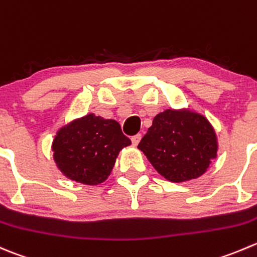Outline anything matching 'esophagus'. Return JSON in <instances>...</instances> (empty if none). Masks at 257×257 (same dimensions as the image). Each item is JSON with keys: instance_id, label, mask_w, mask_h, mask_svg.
I'll return each mask as SVG.
<instances>
[{"instance_id": "esophagus-1", "label": "esophagus", "mask_w": 257, "mask_h": 257, "mask_svg": "<svg viewBox=\"0 0 257 257\" xmlns=\"http://www.w3.org/2000/svg\"><path fill=\"white\" fill-rule=\"evenodd\" d=\"M141 139H142V134H137V136L132 137V143H133V146H138Z\"/></svg>"}]
</instances>
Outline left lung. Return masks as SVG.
I'll use <instances>...</instances> for the list:
<instances>
[{
	"label": "left lung",
	"mask_w": 257,
	"mask_h": 257,
	"mask_svg": "<svg viewBox=\"0 0 257 257\" xmlns=\"http://www.w3.org/2000/svg\"><path fill=\"white\" fill-rule=\"evenodd\" d=\"M138 148L171 182L198 178L217 157V137L207 118L195 111L167 109L157 114Z\"/></svg>",
	"instance_id": "8db88e82"
}]
</instances>
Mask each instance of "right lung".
I'll return each mask as SVG.
<instances>
[{
	"label": "right lung",
	"mask_w": 257,
	"mask_h": 257,
	"mask_svg": "<svg viewBox=\"0 0 257 257\" xmlns=\"http://www.w3.org/2000/svg\"><path fill=\"white\" fill-rule=\"evenodd\" d=\"M131 143L118 121L91 113L57 131L52 141L54 161L69 179L95 186L108 178L119 152Z\"/></svg>",
	"instance_id": "add662e5"
}]
</instances>
